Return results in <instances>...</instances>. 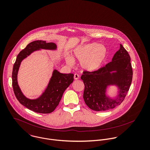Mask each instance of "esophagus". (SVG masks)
<instances>
[{"label": "esophagus", "instance_id": "esophagus-1", "mask_svg": "<svg viewBox=\"0 0 150 150\" xmlns=\"http://www.w3.org/2000/svg\"><path fill=\"white\" fill-rule=\"evenodd\" d=\"M74 79H75L77 80V79H78L79 78V75L78 74H75L74 75Z\"/></svg>", "mask_w": 150, "mask_h": 150}]
</instances>
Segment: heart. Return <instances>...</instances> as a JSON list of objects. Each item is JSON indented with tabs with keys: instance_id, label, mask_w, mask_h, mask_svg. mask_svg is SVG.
<instances>
[{
	"instance_id": "b5f03b06",
	"label": "heart",
	"mask_w": 150,
	"mask_h": 150,
	"mask_svg": "<svg viewBox=\"0 0 150 150\" xmlns=\"http://www.w3.org/2000/svg\"><path fill=\"white\" fill-rule=\"evenodd\" d=\"M107 54L105 46L92 43L76 48L74 52V57L81 61V66L83 69L94 71L103 65L107 57ZM67 62L69 65H72L74 60L71 57H68Z\"/></svg>"
}]
</instances>
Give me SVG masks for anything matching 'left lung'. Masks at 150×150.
<instances>
[{"label": "left lung", "mask_w": 150, "mask_h": 150, "mask_svg": "<svg viewBox=\"0 0 150 150\" xmlns=\"http://www.w3.org/2000/svg\"><path fill=\"white\" fill-rule=\"evenodd\" d=\"M133 77L130 57L120 44V49L112 61L97 71H83L81 79L85 85L83 99L90 109L96 111H107L120 105L130 88ZM116 85L120 89L118 98L112 99L105 94L108 86Z\"/></svg>", "instance_id": "1"}]
</instances>
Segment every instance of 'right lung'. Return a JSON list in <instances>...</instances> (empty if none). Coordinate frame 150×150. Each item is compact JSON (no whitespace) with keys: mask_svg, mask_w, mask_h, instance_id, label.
Wrapping results in <instances>:
<instances>
[{"mask_svg":"<svg viewBox=\"0 0 150 150\" xmlns=\"http://www.w3.org/2000/svg\"><path fill=\"white\" fill-rule=\"evenodd\" d=\"M54 43H46L43 40L30 42L18 54L12 72V85L14 94L18 101L24 106L35 112L49 114L52 112L60 103L65 89L74 81L73 74H61L54 70L52 76L45 92L38 98L30 100L24 96L17 82V74L22 60L34 51L40 49H56Z\"/></svg>","mask_w":150,"mask_h":150,"instance_id":"obj_1","label":"right lung"}]
</instances>
